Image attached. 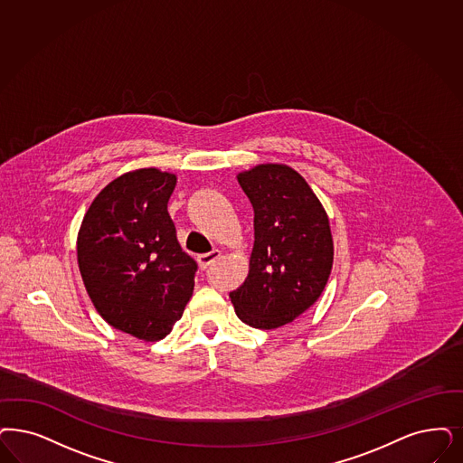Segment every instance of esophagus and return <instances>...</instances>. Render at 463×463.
I'll list each match as a JSON object with an SVG mask.
<instances>
[{"label": "esophagus", "mask_w": 463, "mask_h": 463, "mask_svg": "<svg viewBox=\"0 0 463 463\" xmlns=\"http://www.w3.org/2000/svg\"><path fill=\"white\" fill-rule=\"evenodd\" d=\"M220 256H222L220 250H213L209 254H203V256L197 257V264H199L201 269H207L211 264L216 262V259H220Z\"/></svg>", "instance_id": "obj_1"}]
</instances>
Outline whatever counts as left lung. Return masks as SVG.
<instances>
[{"instance_id": "left-lung-1", "label": "left lung", "mask_w": 463, "mask_h": 463, "mask_svg": "<svg viewBox=\"0 0 463 463\" xmlns=\"http://www.w3.org/2000/svg\"><path fill=\"white\" fill-rule=\"evenodd\" d=\"M237 180L254 207V247L249 274L230 298L240 321L276 329L325 290L335 256L329 218L306 178L287 165H257Z\"/></svg>"}]
</instances>
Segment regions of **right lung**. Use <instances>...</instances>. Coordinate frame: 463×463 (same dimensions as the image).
<instances>
[{
	"label": "right lung",
	"mask_w": 463,
	"mask_h": 463,
	"mask_svg": "<svg viewBox=\"0 0 463 463\" xmlns=\"http://www.w3.org/2000/svg\"><path fill=\"white\" fill-rule=\"evenodd\" d=\"M175 173L127 172L87 209L77 262L87 295L115 329L144 342L163 340L182 317L197 264L178 240L168 201Z\"/></svg>",
	"instance_id": "add662e5"
}]
</instances>
